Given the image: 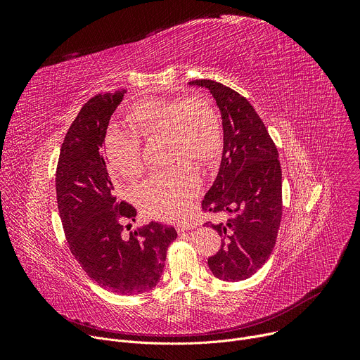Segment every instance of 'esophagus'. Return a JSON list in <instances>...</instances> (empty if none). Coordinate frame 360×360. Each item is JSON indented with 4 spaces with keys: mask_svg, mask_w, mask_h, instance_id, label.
<instances>
[{
    "mask_svg": "<svg viewBox=\"0 0 360 360\" xmlns=\"http://www.w3.org/2000/svg\"><path fill=\"white\" fill-rule=\"evenodd\" d=\"M193 228H194L193 223H181V224L176 226V231L179 233H182V232H186V231H191Z\"/></svg>",
    "mask_w": 360,
    "mask_h": 360,
    "instance_id": "34e87169",
    "label": "esophagus"
}]
</instances>
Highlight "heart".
<instances>
[{"label":"heart","mask_w":360,"mask_h":360,"mask_svg":"<svg viewBox=\"0 0 360 360\" xmlns=\"http://www.w3.org/2000/svg\"><path fill=\"white\" fill-rule=\"evenodd\" d=\"M127 118L132 131H109L105 139L108 160L125 179H137L143 174L140 139L165 137L170 162L193 159L200 165H209L220 153V120L204 99H144L132 105ZM200 188L201 178L195 166L179 160L163 172L151 175L140 186L139 202L151 217L179 220Z\"/></svg>","instance_id":"heart-1"}]
</instances>
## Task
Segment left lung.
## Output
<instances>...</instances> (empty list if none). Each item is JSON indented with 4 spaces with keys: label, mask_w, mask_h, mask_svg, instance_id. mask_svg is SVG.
<instances>
[{
    "label": "left lung",
    "mask_w": 360,
    "mask_h": 360,
    "mask_svg": "<svg viewBox=\"0 0 360 360\" xmlns=\"http://www.w3.org/2000/svg\"><path fill=\"white\" fill-rule=\"evenodd\" d=\"M190 86L210 90L223 125L220 169L201 207L229 217L207 223L221 238L209 267L220 280L240 281L266 264L276 245L283 209L278 153L258 113L238 91L213 80Z\"/></svg>",
    "instance_id": "1"
}]
</instances>
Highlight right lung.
<instances>
[{
	"instance_id": "right-lung-1",
	"label": "right lung",
	"mask_w": 360,
	"mask_h": 360,
	"mask_svg": "<svg viewBox=\"0 0 360 360\" xmlns=\"http://www.w3.org/2000/svg\"><path fill=\"white\" fill-rule=\"evenodd\" d=\"M125 93L98 94L72 121L56 166V202L70 251L86 274L101 288L129 296L158 285L176 231L158 221L124 231V221H136L137 212L117 197L105 137Z\"/></svg>"
}]
</instances>
